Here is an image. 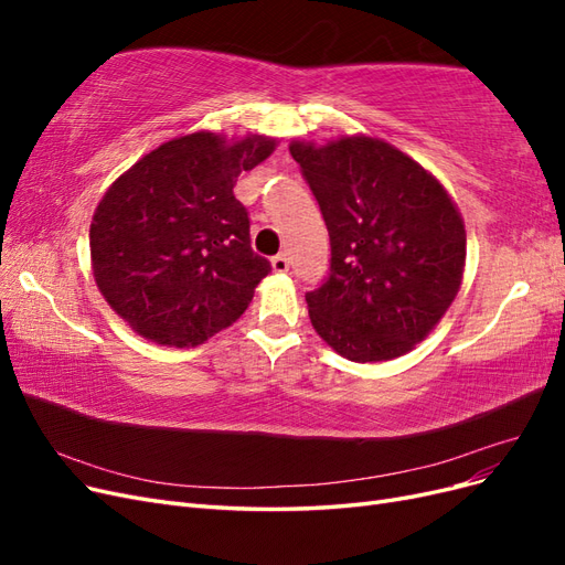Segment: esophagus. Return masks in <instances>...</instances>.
Here are the masks:
<instances>
[{
	"label": "esophagus",
	"instance_id": "34e87169",
	"mask_svg": "<svg viewBox=\"0 0 565 565\" xmlns=\"http://www.w3.org/2000/svg\"><path fill=\"white\" fill-rule=\"evenodd\" d=\"M270 268L276 270V273H285V270L289 268L287 256H285V254H276V256H273V259H270Z\"/></svg>",
	"mask_w": 565,
	"mask_h": 565
}]
</instances>
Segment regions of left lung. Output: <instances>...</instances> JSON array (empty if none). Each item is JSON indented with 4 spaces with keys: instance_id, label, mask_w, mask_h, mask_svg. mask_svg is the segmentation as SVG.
<instances>
[{
    "instance_id": "8db88e82",
    "label": "left lung",
    "mask_w": 565,
    "mask_h": 565,
    "mask_svg": "<svg viewBox=\"0 0 565 565\" xmlns=\"http://www.w3.org/2000/svg\"><path fill=\"white\" fill-rule=\"evenodd\" d=\"M289 152L330 233V278L306 295L313 330L353 363L413 351L455 301L467 231L443 183L396 146L365 134Z\"/></svg>"
}]
</instances>
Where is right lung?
I'll return each mask as SVG.
<instances>
[{
	"instance_id": "right-lung-1",
	"label": "right lung",
	"mask_w": 565,
	"mask_h": 565,
	"mask_svg": "<svg viewBox=\"0 0 565 565\" xmlns=\"http://www.w3.org/2000/svg\"><path fill=\"white\" fill-rule=\"evenodd\" d=\"M276 146L264 134H183L110 183L89 228L92 270L136 334L198 347L245 313L270 264L249 247L233 185Z\"/></svg>"
}]
</instances>
